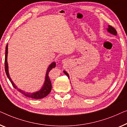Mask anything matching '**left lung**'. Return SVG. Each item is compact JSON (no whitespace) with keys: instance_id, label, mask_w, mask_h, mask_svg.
<instances>
[{"instance_id":"left-lung-1","label":"left lung","mask_w":127,"mask_h":127,"mask_svg":"<svg viewBox=\"0 0 127 127\" xmlns=\"http://www.w3.org/2000/svg\"><path fill=\"white\" fill-rule=\"evenodd\" d=\"M107 31H108L109 33L112 34H113L115 35H117V32L116 30V29L112 27V26H110V25H108V28H107ZM63 72L66 75H67L68 76V78H69V75L68 73L66 72V71H63Z\"/></svg>"}]
</instances>
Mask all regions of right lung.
<instances>
[{
    "mask_svg": "<svg viewBox=\"0 0 127 127\" xmlns=\"http://www.w3.org/2000/svg\"><path fill=\"white\" fill-rule=\"evenodd\" d=\"M7 55H8V44H7L6 48V54H5V71H6V74L7 75L8 79L10 80L11 83H12V85L13 86L14 88L17 89L19 92H20L21 93L24 94L25 96L28 97L32 98L34 99H41L42 98L45 97L46 96H47L48 94H49V93L51 92V89H52V84L51 80H50L48 74H49V71L51 70L53 68H55L56 67V63L55 62H53L48 67L47 71H46V75H45V82L41 89H40L39 91L37 92H34V93H28V92H25L24 91H23L21 89H18L17 87L12 81L11 79L9 72H8V63H7Z\"/></svg>",
    "mask_w": 127,
    "mask_h": 127,
    "instance_id": "add662e5",
    "label": "right lung"
}]
</instances>
